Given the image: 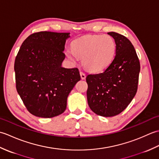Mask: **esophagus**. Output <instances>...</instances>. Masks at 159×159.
Masks as SVG:
<instances>
[{
	"label": "esophagus",
	"mask_w": 159,
	"mask_h": 159,
	"mask_svg": "<svg viewBox=\"0 0 159 159\" xmlns=\"http://www.w3.org/2000/svg\"><path fill=\"white\" fill-rule=\"evenodd\" d=\"M80 78H81V79H83V80L85 79L86 75H85V73L83 72H80Z\"/></svg>",
	"instance_id": "esophagus-1"
}]
</instances>
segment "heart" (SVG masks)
I'll use <instances>...</instances> for the list:
<instances>
[{"instance_id": "heart-1", "label": "heart", "mask_w": 159, "mask_h": 159, "mask_svg": "<svg viewBox=\"0 0 159 159\" xmlns=\"http://www.w3.org/2000/svg\"><path fill=\"white\" fill-rule=\"evenodd\" d=\"M116 50V44L112 37L97 35L76 39L73 48H67L66 53L73 63L83 57V66L91 72H98L105 70L112 63Z\"/></svg>"}]
</instances>
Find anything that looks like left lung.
<instances>
[{
	"label": "left lung",
	"mask_w": 159,
	"mask_h": 159,
	"mask_svg": "<svg viewBox=\"0 0 159 159\" xmlns=\"http://www.w3.org/2000/svg\"><path fill=\"white\" fill-rule=\"evenodd\" d=\"M108 34L115 39L116 56L102 73L87 76V97L93 112L113 117L122 112L135 96L140 63L129 39L116 32Z\"/></svg>",
	"instance_id": "obj_1"
}]
</instances>
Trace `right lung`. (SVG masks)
Returning a JSON list of instances; mask_svg holds the SVG:
<instances>
[{"instance_id":"obj_1","label":"right lung","mask_w":159,"mask_h":159,"mask_svg":"<svg viewBox=\"0 0 159 159\" xmlns=\"http://www.w3.org/2000/svg\"><path fill=\"white\" fill-rule=\"evenodd\" d=\"M69 33L41 31L26 38L14 63L16 89L26 109L39 117L65 111L67 98L80 80L77 67L61 66Z\"/></svg>"}]
</instances>
